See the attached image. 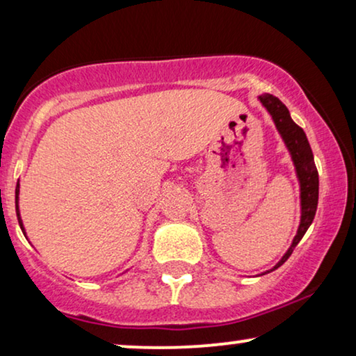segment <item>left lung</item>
Segmentation results:
<instances>
[{"instance_id":"obj_1","label":"left lung","mask_w":356,"mask_h":356,"mask_svg":"<svg viewBox=\"0 0 356 356\" xmlns=\"http://www.w3.org/2000/svg\"><path fill=\"white\" fill-rule=\"evenodd\" d=\"M259 100L261 104L266 106V110L270 113L277 131L280 133L286 149H289L291 160H293L295 170H296V177H298V181H300V199H301L300 227L293 238V241H291V246L289 248V251L282 256V259L277 262L274 269H270V270H275L277 267H280L291 256L295 246L298 245L306 230H308L311 223H313L316 209H318L319 175H318V168H316L314 165L313 150L309 147L308 138H306L305 131L301 129L293 120H291L289 108H286V106L282 104L277 97L270 94L259 95Z\"/></svg>"}]
</instances>
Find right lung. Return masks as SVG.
Masks as SVG:
<instances>
[{"instance_id": "obj_1", "label": "right lung", "mask_w": 356, "mask_h": 356, "mask_svg": "<svg viewBox=\"0 0 356 356\" xmlns=\"http://www.w3.org/2000/svg\"><path fill=\"white\" fill-rule=\"evenodd\" d=\"M19 181L16 184V213H17V220H19V225H21V230L24 232V235H26V230H24V225H22V218H21V213H19Z\"/></svg>"}]
</instances>
